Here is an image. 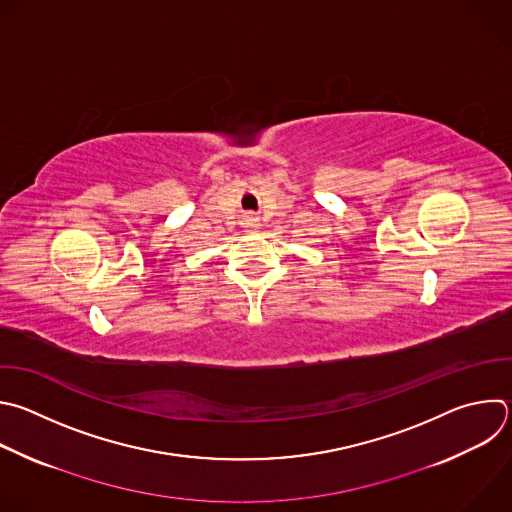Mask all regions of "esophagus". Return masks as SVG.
<instances>
[{"instance_id": "34e87169", "label": "esophagus", "mask_w": 512, "mask_h": 512, "mask_svg": "<svg viewBox=\"0 0 512 512\" xmlns=\"http://www.w3.org/2000/svg\"><path fill=\"white\" fill-rule=\"evenodd\" d=\"M251 227H253V225H251Z\"/></svg>"}]
</instances>
